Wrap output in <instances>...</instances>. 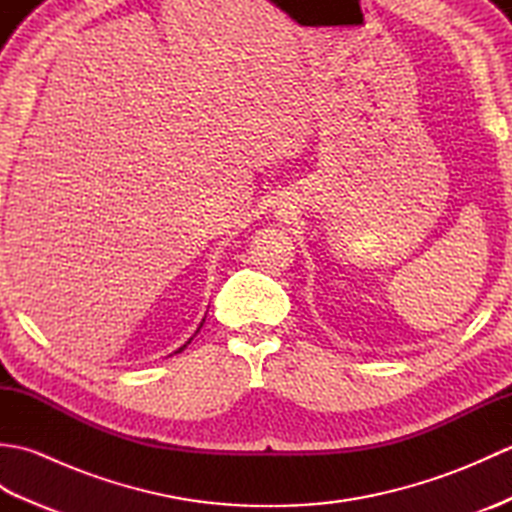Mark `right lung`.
<instances>
[{
	"instance_id": "obj_1",
	"label": "right lung",
	"mask_w": 512,
	"mask_h": 512,
	"mask_svg": "<svg viewBox=\"0 0 512 512\" xmlns=\"http://www.w3.org/2000/svg\"><path fill=\"white\" fill-rule=\"evenodd\" d=\"M202 323H204V319H202ZM202 323H200V328H202ZM200 328H198V330H195V334H198V332H200ZM195 334H193V336H195ZM193 336H191V339H189V341H187V343H184V345H182V347H180V350H178V352H182V350H184V347H187V345H189V343H191V341H193ZM178 352H176V354H178Z\"/></svg>"
}]
</instances>
